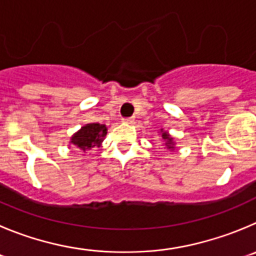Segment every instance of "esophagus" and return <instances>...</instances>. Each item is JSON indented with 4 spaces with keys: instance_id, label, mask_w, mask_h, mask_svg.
<instances>
[{
    "instance_id": "34e87169",
    "label": "esophagus",
    "mask_w": 256,
    "mask_h": 256,
    "mask_svg": "<svg viewBox=\"0 0 256 256\" xmlns=\"http://www.w3.org/2000/svg\"><path fill=\"white\" fill-rule=\"evenodd\" d=\"M135 118L134 117H126V118H122V122L124 124H128V125H132Z\"/></svg>"
}]
</instances>
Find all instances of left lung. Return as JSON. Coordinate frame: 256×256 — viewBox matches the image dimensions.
I'll return each mask as SVG.
<instances>
[{
    "mask_svg": "<svg viewBox=\"0 0 256 256\" xmlns=\"http://www.w3.org/2000/svg\"><path fill=\"white\" fill-rule=\"evenodd\" d=\"M162 138H163V140L166 142V146L168 148V149H174V142H173V138H172L170 135H169L166 131H163V128H162Z\"/></svg>",
    "mask_w": 256,
    "mask_h": 256,
    "instance_id": "left-lung-1",
    "label": "left lung"
}]
</instances>
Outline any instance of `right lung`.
<instances>
[{"label":"right lung","instance_id":"obj_1","mask_svg":"<svg viewBox=\"0 0 256 256\" xmlns=\"http://www.w3.org/2000/svg\"><path fill=\"white\" fill-rule=\"evenodd\" d=\"M107 134L106 125L101 124H87L80 131L72 136L70 142L83 152L90 150L94 146H101L104 136Z\"/></svg>","mask_w":256,"mask_h":256}]
</instances>
